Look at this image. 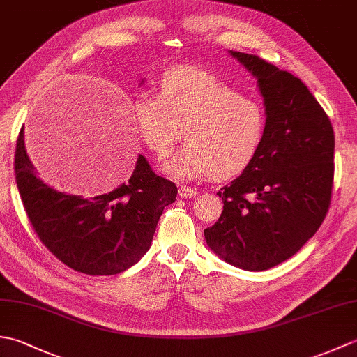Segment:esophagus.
<instances>
[{"label": "esophagus", "instance_id": "obj_1", "mask_svg": "<svg viewBox=\"0 0 357 357\" xmlns=\"http://www.w3.org/2000/svg\"><path fill=\"white\" fill-rule=\"evenodd\" d=\"M178 195L181 196V198H195V196L198 195V192H196V188H192L188 185H181L178 190Z\"/></svg>", "mask_w": 357, "mask_h": 357}]
</instances>
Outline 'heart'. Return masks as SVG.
I'll return each instance as SVG.
<instances>
[{
  "label": "heart",
  "mask_w": 357,
  "mask_h": 357,
  "mask_svg": "<svg viewBox=\"0 0 357 357\" xmlns=\"http://www.w3.org/2000/svg\"><path fill=\"white\" fill-rule=\"evenodd\" d=\"M133 119L144 144L164 155L184 135L187 142L161 169L190 179L210 173L225 179L241 173L259 150L267 116L262 105L199 69H176L161 81L159 95L139 93Z\"/></svg>",
  "instance_id": "1"
}]
</instances>
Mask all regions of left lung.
Listing matches in <instances>:
<instances>
[{"label": "left lung", "mask_w": 357, "mask_h": 357, "mask_svg": "<svg viewBox=\"0 0 357 357\" xmlns=\"http://www.w3.org/2000/svg\"><path fill=\"white\" fill-rule=\"evenodd\" d=\"M229 52L256 78L267 127L252 162L218 192L222 215L204 236L225 262L262 271L298 253L325 219L335 174V133L299 78L256 55Z\"/></svg>", "instance_id": "8db88e82"}]
</instances>
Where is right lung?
Returning a JSON list of instances; mask_svg holds the SVG:
<instances>
[{"label":"right lung","mask_w":357,"mask_h":357,"mask_svg":"<svg viewBox=\"0 0 357 357\" xmlns=\"http://www.w3.org/2000/svg\"><path fill=\"white\" fill-rule=\"evenodd\" d=\"M15 176L38 238L67 267L90 276L116 275L138 262L151 245L164 208L178 195L176 185L155 174L142 155L130 179L115 190L92 198L58 192L36 176L22 130Z\"/></svg>","instance_id":"1"}]
</instances>
